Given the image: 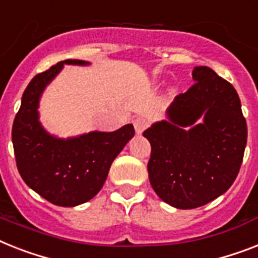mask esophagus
Here are the masks:
<instances>
[{
    "label": "esophagus",
    "instance_id": "esophagus-1",
    "mask_svg": "<svg viewBox=\"0 0 258 258\" xmlns=\"http://www.w3.org/2000/svg\"><path fill=\"white\" fill-rule=\"evenodd\" d=\"M150 122H148L147 118H144V116H136L134 119V127H135L136 134H142L144 130L147 128Z\"/></svg>",
    "mask_w": 258,
    "mask_h": 258
}]
</instances>
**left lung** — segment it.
<instances>
[{
	"label": "left lung",
	"mask_w": 258,
	"mask_h": 258,
	"mask_svg": "<svg viewBox=\"0 0 258 258\" xmlns=\"http://www.w3.org/2000/svg\"><path fill=\"white\" fill-rule=\"evenodd\" d=\"M192 78L194 85L167 111L168 120L143 133L151 144V185L163 202L179 209L202 207L229 189L248 138L233 86L207 66L195 68ZM202 116L205 122L195 125Z\"/></svg>",
	"instance_id": "1"
}]
</instances>
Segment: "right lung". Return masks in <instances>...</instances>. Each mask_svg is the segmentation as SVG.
Listing matches in <instances>:
<instances>
[{"label":"right lung","mask_w":258,"mask_h":258,"mask_svg":"<svg viewBox=\"0 0 258 258\" xmlns=\"http://www.w3.org/2000/svg\"><path fill=\"white\" fill-rule=\"evenodd\" d=\"M66 59L31 79L22 95L12 128L18 172L25 183L51 204L75 207L89 202L103 187L114 159L135 134L133 124L114 133H89L56 139L38 122L42 91L63 64H87Z\"/></svg>","instance_id":"add662e5"}]
</instances>
